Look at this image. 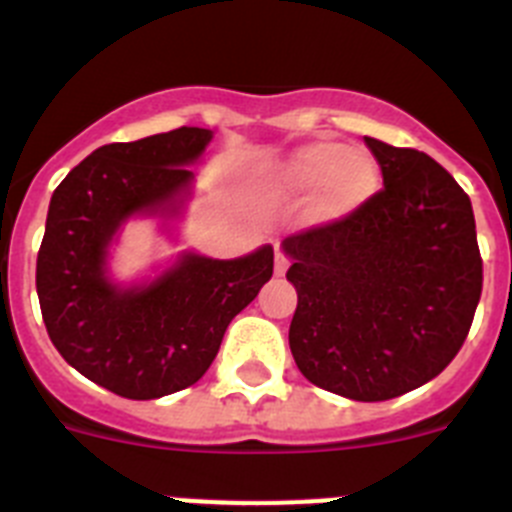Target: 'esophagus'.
<instances>
[{
	"mask_svg": "<svg viewBox=\"0 0 512 512\" xmlns=\"http://www.w3.org/2000/svg\"><path fill=\"white\" fill-rule=\"evenodd\" d=\"M289 269V256L284 251H277V261H274V274L277 277H284Z\"/></svg>",
	"mask_w": 512,
	"mask_h": 512,
	"instance_id": "1",
	"label": "esophagus"
}]
</instances>
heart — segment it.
Masks as SVG:
<instances>
[{"mask_svg": "<svg viewBox=\"0 0 512 512\" xmlns=\"http://www.w3.org/2000/svg\"><path fill=\"white\" fill-rule=\"evenodd\" d=\"M382 187L377 158L366 151H346L341 143H310L277 161L266 174V189L277 200L315 197L320 220H343L372 202Z\"/></svg>", "mask_w": 512, "mask_h": 512, "instance_id": "1", "label": "heart"}]
</instances>
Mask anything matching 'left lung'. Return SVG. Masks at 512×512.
I'll return each mask as SVG.
<instances>
[{
    "mask_svg": "<svg viewBox=\"0 0 512 512\" xmlns=\"http://www.w3.org/2000/svg\"><path fill=\"white\" fill-rule=\"evenodd\" d=\"M384 189L359 212L284 238L297 289L289 348L323 390L382 402L451 364L482 295L467 192L431 156L364 138Z\"/></svg>",
    "mask_w": 512,
    "mask_h": 512,
    "instance_id": "left-lung-1",
    "label": "left lung"
}]
</instances>
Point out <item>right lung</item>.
<instances>
[{
  "label": "right lung",
  "instance_id": "obj_1",
  "mask_svg": "<svg viewBox=\"0 0 512 512\" xmlns=\"http://www.w3.org/2000/svg\"><path fill=\"white\" fill-rule=\"evenodd\" d=\"M212 130L176 128L110 143L56 187L38 251L43 323L58 354L94 384L128 400L179 392L210 369L230 320L274 274V248L217 261L184 253L151 284L122 289L107 277V246L128 217L174 215L187 169Z\"/></svg>",
  "mask_w": 512,
  "mask_h": 512
}]
</instances>
